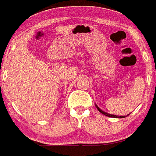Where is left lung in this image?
<instances>
[{
	"instance_id": "obj_1",
	"label": "left lung",
	"mask_w": 156,
	"mask_h": 156,
	"mask_svg": "<svg viewBox=\"0 0 156 156\" xmlns=\"http://www.w3.org/2000/svg\"><path fill=\"white\" fill-rule=\"evenodd\" d=\"M94 105H95V107L97 108V109H98V111H99V112H101V114L105 115V116H108V117H111V118H119V119H122V118H126V117H127V116L129 115V114L127 115H120V116H119V115H115L108 114V113L102 111L101 109H100V108L98 107V106L97 105H96V104H94Z\"/></svg>"
}]
</instances>
